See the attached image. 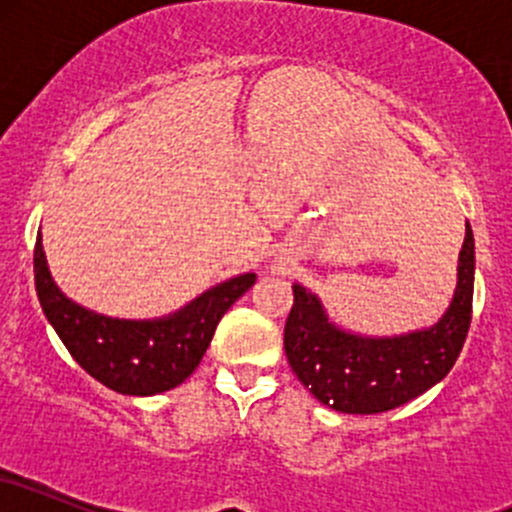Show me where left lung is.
<instances>
[{"mask_svg":"<svg viewBox=\"0 0 512 512\" xmlns=\"http://www.w3.org/2000/svg\"><path fill=\"white\" fill-rule=\"evenodd\" d=\"M474 236L464 223L457 289L433 327L399 337H363L327 317L320 298L293 284L284 349L296 378L325 407L344 414H380L440 383L460 356L472 322Z\"/></svg>","mask_w":512,"mask_h":512,"instance_id":"left-lung-1","label":"left lung"}]
</instances>
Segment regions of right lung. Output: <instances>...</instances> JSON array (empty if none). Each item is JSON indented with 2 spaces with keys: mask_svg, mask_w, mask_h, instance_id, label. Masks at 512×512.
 <instances>
[{
  "mask_svg": "<svg viewBox=\"0 0 512 512\" xmlns=\"http://www.w3.org/2000/svg\"><path fill=\"white\" fill-rule=\"evenodd\" d=\"M33 272L43 313L74 361L110 390L137 397L173 390L190 378L223 313L257 279L255 274H240L223 281L161 320H117L81 308L57 289L40 233Z\"/></svg>",
  "mask_w": 512,
  "mask_h": 512,
  "instance_id": "add662e5",
  "label": "right lung"
}]
</instances>
